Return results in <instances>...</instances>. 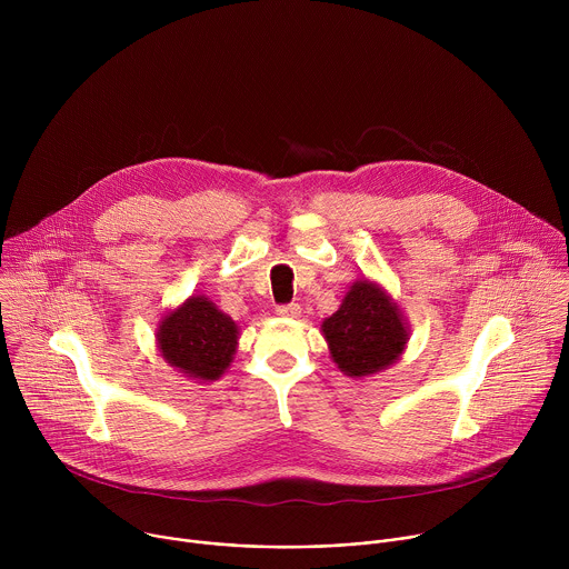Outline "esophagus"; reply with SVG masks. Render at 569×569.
I'll return each instance as SVG.
<instances>
[{
	"instance_id": "esophagus-1",
	"label": "esophagus",
	"mask_w": 569,
	"mask_h": 569,
	"mask_svg": "<svg viewBox=\"0 0 569 569\" xmlns=\"http://www.w3.org/2000/svg\"><path fill=\"white\" fill-rule=\"evenodd\" d=\"M277 315H279V317H290V319H295V317L301 315V308H299V303H286V306H279V308H277Z\"/></svg>"
}]
</instances>
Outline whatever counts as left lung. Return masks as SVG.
<instances>
[{"label":"left lung","mask_w":569,"mask_h":569,"mask_svg":"<svg viewBox=\"0 0 569 569\" xmlns=\"http://www.w3.org/2000/svg\"><path fill=\"white\" fill-rule=\"evenodd\" d=\"M331 360L351 378L393 365L410 340V327L391 295L371 279H356L340 308L321 321Z\"/></svg>","instance_id":"obj_1"}]
</instances>
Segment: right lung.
Listing matches in <instances>:
<instances>
[{
    "mask_svg": "<svg viewBox=\"0 0 569 569\" xmlns=\"http://www.w3.org/2000/svg\"><path fill=\"white\" fill-rule=\"evenodd\" d=\"M240 329L204 295H191L157 323V349L173 369L198 382L218 380L233 362Z\"/></svg>",
    "mask_w": 569,
    "mask_h": 569,
    "instance_id": "1",
    "label": "right lung"
}]
</instances>
